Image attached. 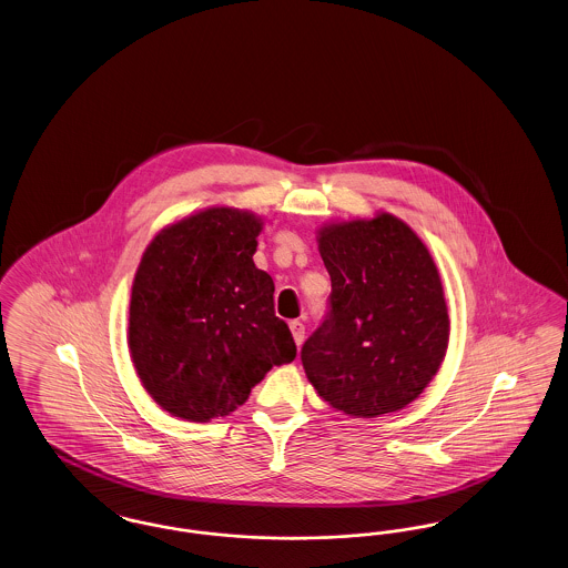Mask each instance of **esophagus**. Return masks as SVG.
Segmentation results:
<instances>
[{
    "label": "esophagus",
    "mask_w": 568,
    "mask_h": 568,
    "mask_svg": "<svg viewBox=\"0 0 568 568\" xmlns=\"http://www.w3.org/2000/svg\"><path fill=\"white\" fill-rule=\"evenodd\" d=\"M290 329H292V334H294V341H296L297 347L302 345V341H304V324L302 322H290Z\"/></svg>",
    "instance_id": "obj_1"
}]
</instances>
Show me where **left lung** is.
I'll list each match as a JSON object with an SVG mask.
<instances>
[{"label": "left lung", "mask_w": 568, "mask_h": 568, "mask_svg": "<svg viewBox=\"0 0 568 568\" xmlns=\"http://www.w3.org/2000/svg\"><path fill=\"white\" fill-rule=\"evenodd\" d=\"M332 281L329 313L302 347V366L327 405L378 417L410 405L449 343L443 283L428 246L389 213L317 230Z\"/></svg>", "instance_id": "8db88e82"}]
</instances>
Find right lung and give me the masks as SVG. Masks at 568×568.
<instances>
[{
	"instance_id": "obj_1",
	"label": "right lung",
	"mask_w": 568,
	"mask_h": 568,
	"mask_svg": "<svg viewBox=\"0 0 568 568\" xmlns=\"http://www.w3.org/2000/svg\"><path fill=\"white\" fill-rule=\"evenodd\" d=\"M264 221L211 206L151 241L135 271L128 345L149 396L174 417L211 422L246 403L296 343L274 315V283L253 264Z\"/></svg>"
}]
</instances>
